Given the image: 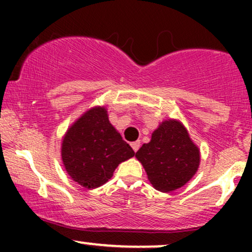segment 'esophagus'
<instances>
[{
  "label": "esophagus",
  "mask_w": 252,
  "mask_h": 252,
  "mask_svg": "<svg viewBox=\"0 0 252 252\" xmlns=\"http://www.w3.org/2000/svg\"><path fill=\"white\" fill-rule=\"evenodd\" d=\"M140 144H141L140 141H135V142L130 143V146H131V148L134 149V152H137L138 148H140Z\"/></svg>",
  "instance_id": "1"
}]
</instances>
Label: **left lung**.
<instances>
[{
    "label": "left lung",
    "instance_id": "left-lung-1",
    "mask_svg": "<svg viewBox=\"0 0 252 252\" xmlns=\"http://www.w3.org/2000/svg\"><path fill=\"white\" fill-rule=\"evenodd\" d=\"M136 158L155 189L167 193L187 184L198 170L200 152L179 121L168 120L152 134Z\"/></svg>",
    "mask_w": 252,
    "mask_h": 252
}]
</instances>
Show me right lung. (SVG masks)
Listing matches in <instances>:
<instances>
[{"label":"right lung","instance_id":"add662e5","mask_svg":"<svg viewBox=\"0 0 252 252\" xmlns=\"http://www.w3.org/2000/svg\"><path fill=\"white\" fill-rule=\"evenodd\" d=\"M135 152L110 123L105 108L94 106L71 126L63 138L62 158L72 180L97 189Z\"/></svg>","mask_w":252,"mask_h":252}]
</instances>
